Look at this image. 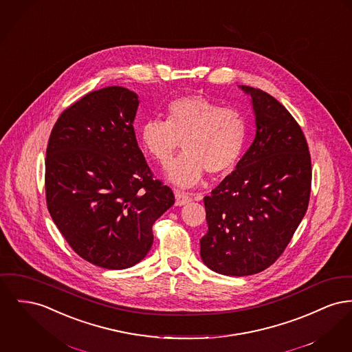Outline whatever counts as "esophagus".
Instances as JSON below:
<instances>
[{"mask_svg": "<svg viewBox=\"0 0 352 352\" xmlns=\"http://www.w3.org/2000/svg\"><path fill=\"white\" fill-rule=\"evenodd\" d=\"M174 194H175V205L177 206H184V205H186L188 202H191V197L185 191L175 190Z\"/></svg>", "mask_w": 352, "mask_h": 352, "instance_id": "1", "label": "esophagus"}]
</instances>
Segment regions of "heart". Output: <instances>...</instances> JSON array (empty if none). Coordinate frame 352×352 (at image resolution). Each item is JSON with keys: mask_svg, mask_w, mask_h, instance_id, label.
I'll return each instance as SVG.
<instances>
[{"mask_svg": "<svg viewBox=\"0 0 352 352\" xmlns=\"http://www.w3.org/2000/svg\"><path fill=\"white\" fill-rule=\"evenodd\" d=\"M248 121L236 109L222 107L191 94L167 104L165 120H148L140 129L146 153L166 165L181 141L185 153L166 168V178L179 187L197 185L204 174H226L239 161L248 141Z\"/></svg>", "mask_w": 352, "mask_h": 352, "instance_id": "heart-1", "label": "heart"}]
</instances>
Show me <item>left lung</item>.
<instances>
[{"label": "left lung", "mask_w": 352, "mask_h": 352, "mask_svg": "<svg viewBox=\"0 0 352 352\" xmlns=\"http://www.w3.org/2000/svg\"><path fill=\"white\" fill-rule=\"evenodd\" d=\"M251 97L255 138L204 202L208 225L201 258L208 269L245 276L270 267L287 248L310 201L311 157L300 126L261 89Z\"/></svg>", "instance_id": "obj_1"}]
</instances>
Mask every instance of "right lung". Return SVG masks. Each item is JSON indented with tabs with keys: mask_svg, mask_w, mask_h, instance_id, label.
Here are the masks:
<instances>
[{
	"mask_svg": "<svg viewBox=\"0 0 352 352\" xmlns=\"http://www.w3.org/2000/svg\"><path fill=\"white\" fill-rule=\"evenodd\" d=\"M138 96L122 86L86 94L63 110L46 148L45 191L52 219L85 261L109 270L141 262L153 225L174 205L171 188L138 147Z\"/></svg>",
	"mask_w": 352,
	"mask_h": 352,
	"instance_id": "right-lung-1",
	"label": "right lung"
}]
</instances>
